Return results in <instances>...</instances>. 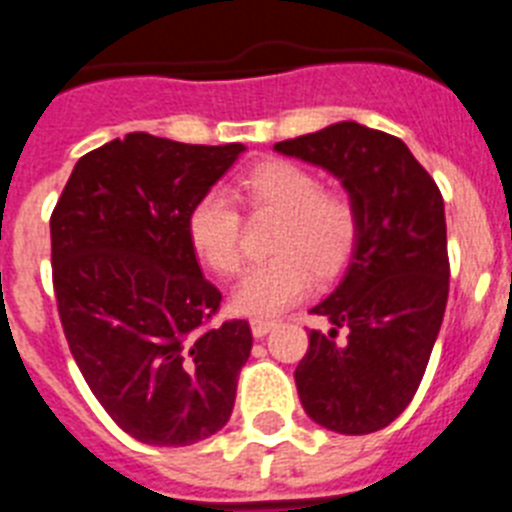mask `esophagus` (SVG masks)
Listing matches in <instances>:
<instances>
[{
    "label": "esophagus",
    "instance_id": "obj_1",
    "mask_svg": "<svg viewBox=\"0 0 512 512\" xmlns=\"http://www.w3.org/2000/svg\"><path fill=\"white\" fill-rule=\"evenodd\" d=\"M274 328H277V323H274V320H251V333L256 338L266 336V333H269V330H274Z\"/></svg>",
    "mask_w": 512,
    "mask_h": 512
}]
</instances>
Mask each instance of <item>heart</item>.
<instances>
[{
	"mask_svg": "<svg viewBox=\"0 0 512 512\" xmlns=\"http://www.w3.org/2000/svg\"><path fill=\"white\" fill-rule=\"evenodd\" d=\"M241 194L256 212H274V259L253 266L230 295L248 318H271L310 289L312 277L330 282L351 261L359 241V212L341 192H328L310 169L292 161H264L241 179ZM192 248L207 269L230 277L241 269V212L228 194L207 192L187 217Z\"/></svg>",
	"mask_w": 512,
	"mask_h": 512,
	"instance_id": "heart-1",
	"label": "heart"
}]
</instances>
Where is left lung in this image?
<instances>
[{
    "mask_svg": "<svg viewBox=\"0 0 512 512\" xmlns=\"http://www.w3.org/2000/svg\"><path fill=\"white\" fill-rule=\"evenodd\" d=\"M274 151L336 176L359 212L346 274L310 310L330 330H310L295 382L318 425L374 433L410 405L441 330L449 300L443 197L400 138L354 120L282 140Z\"/></svg>",
    "mask_w": 512,
    "mask_h": 512,
    "instance_id": "1",
    "label": "left lung"
}]
</instances>
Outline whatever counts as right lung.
<instances>
[{
    "label": "right lung",
    "instance_id": "1",
    "mask_svg": "<svg viewBox=\"0 0 512 512\" xmlns=\"http://www.w3.org/2000/svg\"><path fill=\"white\" fill-rule=\"evenodd\" d=\"M243 151L128 133L76 161L51 215L71 354L140 443L192 446L233 413L253 336L246 320L210 325L223 295L202 277L187 217Z\"/></svg>",
    "mask_w": 512,
    "mask_h": 512
}]
</instances>
